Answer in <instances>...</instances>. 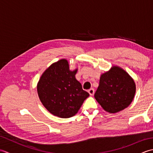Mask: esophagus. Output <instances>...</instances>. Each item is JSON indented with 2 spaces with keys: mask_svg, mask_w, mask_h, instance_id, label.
Wrapping results in <instances>:
<instances>
[{
  "mask_svg": "<svg viewBox=\"0 0 153 153\" xmlns=\"http://www.w3.org/2000/svg\"><path fill=\"white\" fill-rule=\"evenodd\" d=\"M88 93H89L90 95L93 96L94 95V93H95V90H94V89H90L89 91H88Z\"/></svg>",
  "mask_w": 153,
  "mask_h": 153,
  "instance_id": "34e87169",
  "label": "esophagus"
}]
</instances>
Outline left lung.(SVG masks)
<instances>
[{"instance_id": "8db88e82", "label": "left lung", "mask_w": 153, "mask_h": 153, "mask_svg": "<svg viewBox=\"0 0 153 153\" xmlns=\"http://www.w3.org/2000/svg\"><path fill=\"white\" fill-rule=\"evenodd\" d=\"M135 91L134 79L122 68L113 66L100 76L95 98L105 111L113 114L128 107Z\"/></svg>"}]
</instances>
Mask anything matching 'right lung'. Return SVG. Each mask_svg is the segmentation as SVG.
Returning <instances> with one entry per match:
<instances>
[{
    "mask_svg": "<svg viewBox=\"0 0 153 153\" xmlns=\"http://www.w3.org/2000/svg\"><path fill=\"white\" fill-rule=\"evenodd\" d=\"M77 68L71 71L66 59L52 64L41 75L37 90L48 112L62 118L76 115L89 94L76 78Z\"/></svg>",
    "mask_w": 153,
    "mask_h": 153,
    "instance_id": "add662e5",
    "label": "right lung"
}]
</instances>
